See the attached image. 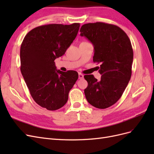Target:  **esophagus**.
I'll return each instance as SVG.
<instances>
[{"label":"esophagus","instance_id":"1","mask_svg":"<svg viewBox=\"0 0 154 154\" xmlns=\"http://www.w3.org/2000/svg\"><path fill=\"white\" fill-rule=\"evenodd\" d=\"M78 78H79V79H83V74H82L81 73H79L78 74Z\"/></svg>","mask_w":154,"mask_h":154}]
</instances>
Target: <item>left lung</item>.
Segmentation results:
<instances>
[{
	"label": "left lung",
	"instance_id": "1",
	"mask_svg": "<svg viewBox=\"0 0 154 154\" xmlns=\"http://www.w3.org/2000/svg\"><path fill=\"white\" fill-rule=\"evenodd\" d=\"M80 31L94 46L93 62L101 64L100 81L92 74L84 76L88 83L86 99L97 109L108 108L122 97L131 78V42L120 27L103 22L85 24Z\"/></svg>",
	"mask_w": 154,
	"mask_h": 154
}]
</instances>
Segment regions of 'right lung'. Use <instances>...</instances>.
Masks as SVG:
<instances>
[{"instance_id":"right-lung-1","label":"right lung","mask_w":154,"mask_h":154,"mask_svg":"<svg viewBox=\"0 0 154 154\" xmlns=\"http://www.w3.org/2000/svg\"><path fill=\"white\" fill-rule=\"evenodd\" d=\"M80 24H48L31 30L20 47V71L36 103L56 110L67 103L78 74L57 70L54 60L66 53L75 39Z\"/></svg>"}]
</instances>
